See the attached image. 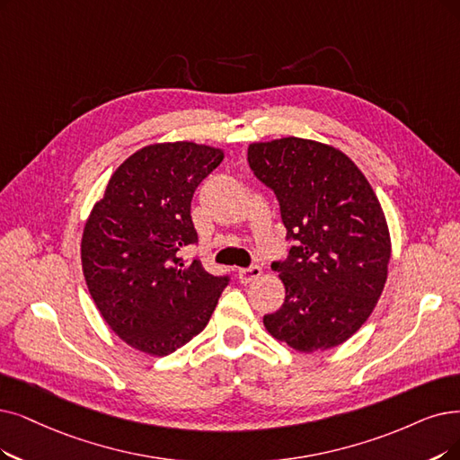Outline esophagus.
<instances>
[{
    "instance_id": "1",
    "label": "esophagus",
    "mask_w": 460,
    "mask_h": 460,
    "mask_svg": "<svg viewBox=\"0 0 460 460\" xmlns=\"http://www.w3.org/2000/svg\"><path fill=\"white\" fill-rule=\"evenodd\" d=\"M262 275L261 266H249V268H240L237 270V278H240L242 283H252Z\"/></svg>"
}]
</instances>
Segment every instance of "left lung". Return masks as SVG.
<instances>
[{"instance_id": "obj_1", "label": "left lung", "mask_w": 460, "mask_h": 460, "mask_svg": "<svg viewBox=\"0 0 460 460\" xmlns=\"http://www.w3.org/2000/svg\"><path fill=\"white\" fill-rule=\"evenodd\" d=\"M252 173L278 196L287 261L273 262L285 302L268 332L300 353L341 345L372 315L391 261L387 218L368 179L332 145L302 137L251 143Z\"/></svg>"}]
</instances>
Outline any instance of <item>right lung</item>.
I'll use <instances>...</instances> for the list:
<instances>
[{
	"label": "right lung",
	"mask_w": 460,
	"mask_h": 460,
	"mask_svg": "<svg viewBox=\"0 0 460 460\" xmlns=\"http://www.w3.org/2000/svg\"><path fill=\"white\" fill-rule=\"evenodd\" d=\"M225 153L194 141L146 145L109 179L86 218L81 262L103 321L130 347L166 357L209 323L228 275L177 252L198 242L194 190Z\"/></svg>",
	"instance_id": "obj_1"
}]
</instances>
